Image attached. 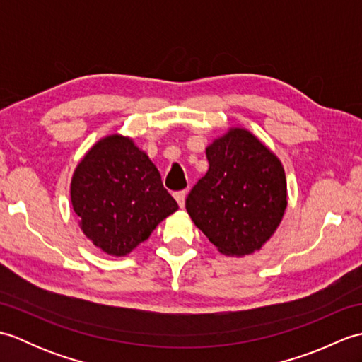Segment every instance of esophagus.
I'll return each mask as SVG.
<instances>
[{
	"instance_id": "esophagus-1",
	"label": "esophagus",
	"mask_w": 362,
	"mask_h": 362,
	"mask_svg": "<svg viewBox=\"0 0 362 362\" xmlns=\"http://www.w3.org/2000/svg\"><path fill=\"white\" fill-rule=\"evenodd\" d=\"M174 199L177 201V204H179V206H185V199H187V191H177V193H174Z\"/></svg>"
}]
</instances>
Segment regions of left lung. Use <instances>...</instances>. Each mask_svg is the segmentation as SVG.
<instances>
[{
    "label": "left lung",
    "mask_w": 362,
    "mask_h": 362,
    "mask_svg": "<svg viewBox=\"0 0 362 362\" xmlns=\"http://www.w3.org/2000/svg\"><path fill=\"white\" fill-rule=\"evenodd\" d=\"M205 152L210 168L188 194L187 211L221 253L250 255L275 233L286 210L281 161L241 127H230Z\"/></svg>",
    "instance_id": "1"
}]
</instances>
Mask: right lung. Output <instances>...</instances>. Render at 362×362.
<instances>
[{"mask_svg": "<svg viewBox=\"0 0 362 362\" xmlns=\"http://www.w3.org/2000/svg\"><path fill=\"white\" fill-rule=\"evenodd\" d=\"M70 193L83 235L113 257L132 252L179 209L148 153L119 134L99 140L83 156Z\"/></svg>", "mask_w": 362, "mask_h": 362, "instance_id": "obj_1", "label": "right lung"}]
</instances>
